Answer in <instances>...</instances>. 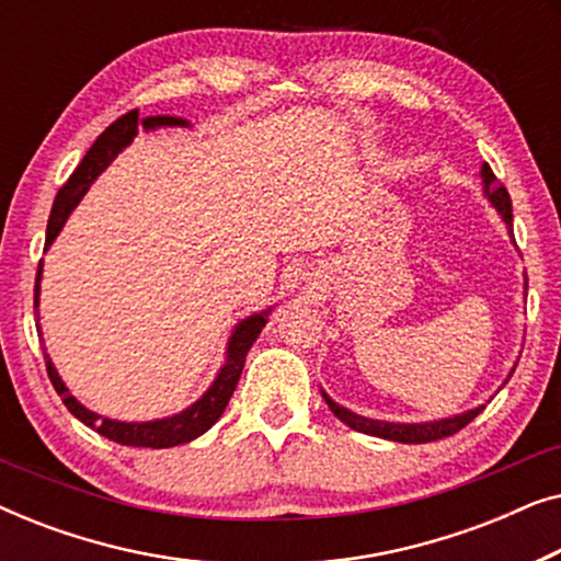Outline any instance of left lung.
<instances>
[{
	"mask_svg": "<svg viewBox=\"0 0 561 561\" xmlns=\"http://www.w3.org/2000/svg\"><path fill=\"white\" fill-rule=\"evenodd\" d=\"M480 175H482V186H485L488 202L495 206V211L501 214L505 227H508V234L513 237V209H511L508 191H505V186H497L495 175H493V171H490L488 163H482ZM526 286H528V278H526ZM513 370H516V367H513ZM513 370H511V375H513ZM511 375H508V378H511ZM505 382H508V380H505ZM321 396H324L329 411H332L334 416L342 421V424L355 428V432L380 436V439L401 442V444H426V442L444 439V436H451V434H457L459 428H465L474 416H478L482 409H485V405H478V409L457 413V416H449V419L421 421V424H396V421H378V419L359 416V413L344 409V405H340V403H334L332 398L324 393V390H321Z\"/></svg>",
	"mask_w": 561,
	"mask_h": 561,
	"instance_id": "1",
	"label": "left lung"
}]
</instances>
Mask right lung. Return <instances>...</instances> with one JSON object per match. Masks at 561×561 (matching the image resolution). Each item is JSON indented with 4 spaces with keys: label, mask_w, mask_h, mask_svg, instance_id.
<instances>
[{
    "label": "right lung",
    "mask_w": 561,
    "mask_h": 561,
    "mask_svg": "<svg viewBox=\"0 0 561 561\" xmlns=\"http://www.w3.org/2000/svg\"><path fill=\"white\" fill-rule=\"evenodd\" d=\"M140 125H142V129H158V127H188L191 122L183 117H168V114H158V117L140 119L137 110L122 114L117 122H112V125L96 137V142L91 145L89 152L79 163V168L71 173V179L60 186L56 202H53L50 219H48L45 250L50 248L60 229H64L68 214L79 206L83 194H87L91 183L96 181V175L102 173L104 168L110 165L112 160L135 140ZM41 280H43V263L37 265V278H35V309H37V304H41ZM267 313H271V309L252 313V317L242 319L240 324L232 329V336H229V342H227V359H225V365L219 367L217 378H214L209 390H206V393L198 398L196 403H191L188 409H183L181 413H173V416H165V419L117 421V419L99 416V413L89 411L87 405L79 403L71 396V390H68L66 382L60 380V375L56 370V365H53V359L48 357V352H45V367H48V378L53 382V388H56V393L64 398L66 409L71 411L76 419L83 421L89 428H94V432L106 436V439L125 444V447H150V449L179 447V444L194 442L196 436L209 432V428L219 421L221 413H225L229 398H232L234 388H237V380H240V375H242L244 357H248L252 342L257 340L260 332H263ZM37 329H41V324H37Z\"/></svg>",
    "instance_id": "right-lung-1"
}]
</instances>
